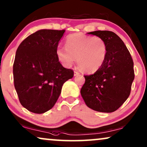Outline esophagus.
I'll return each mask as SVG.
<instances>
[{
    "instance_id": "esophagus-1",
    "label": "esophagus",
    "mask_w": 147,
    "mask_h": 147,
    "mask_svg": "<svg viewBox=\"0 0 147 147\" xmlns=\"http://www.w3.org/2000/svg\"><path fill=\"white\" fill-rule=\"evenodd\" d=\"M74 76H79L80 75V73L78 71H74Z\"/></svg>"
}]
</instances>
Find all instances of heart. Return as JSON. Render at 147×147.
Masks as SVG:
<instances>
[{
  "mask_svg": "<svg viewBox=\"0 0 147 147\" xmlns=\"http://www.w3.org/2000/svg\"><path fill=\"white\" fill-rule=\"evenodd\" d=\"M57 59L66 67L77 63L86 72L98 70L105 61L107 46L105 41L98 37L81 34H72L65 39V47H59L56 51Z\"/></svg>",
  "mask_w": 147,
  "mask_h": 147,
  "instance_id": "b5f03b06",
  "label": "heart"
}]
</instances>
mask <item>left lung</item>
Segmentation results:
<instances>
[{
	"label": "left lung",
	"instance_id": "obj_1",
	"mask_svg": "<svg viewBox=\"0 0 147 147\" xmlns=\"http://www.w3.org/2000/svg\"><path fill=\"white\" fill-rule=\"evenodd\" d=\"M101 38L107 46L102 65L94 74L84 76L81 95L88 107L100 112L116 111L127 100L134 79V63L122 39L109 31L88 33Z\"/></svg>",
	"mask_w": 147,
	"mask_h": 147
}]
</instances>
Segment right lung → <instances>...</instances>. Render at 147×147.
<instances>
[{
	"label": "right lung",
	"instance_id": "1",
	"mask_svg": "<svg viewBox=\"0 0 147 147\" xmlns=\"http://www.w3.org/2000/svg\"><path fill=\"white\" fill-rule=\"evenodd\" d=\"M65 30L42 29L23 40L13 64L15 88L21 105L36 114L55 105L63 84L73 78V70L63 67L56 51Z\"/></svg>",
	"mask_w": 147,
	"mask_h": 147
}]
</instances>
